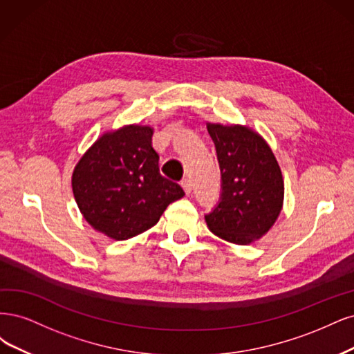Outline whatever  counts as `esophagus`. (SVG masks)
<instances>
[{
	"mask_svg": "<svg viewBox=\"0 0 354 354\" xmlns=\"http://www.w3.org/2000/svg\"><path fill=\"white\" fill-rule=\"evenodd\" d=\"M180 187L184 188V191H185L187 196H189V194H191V189H192V185H191V180H189L188 178H185V179H182V180H180Z\"/></svg>",
	"mask_w": 354,
	"mask_h": 354,
	"instance_id": "esophagus-1",
	"label": "esophagus"
}]
</instances>
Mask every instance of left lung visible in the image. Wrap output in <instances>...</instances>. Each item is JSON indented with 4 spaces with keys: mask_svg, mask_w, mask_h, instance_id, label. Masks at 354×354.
Masks as SVG:
<instances>
[{
    "mask_svg": "<svg viewBox=\"0 0 354 354\" xmlns=\"http://www.w3.org/2000/svg\"><path fill=\"white\" fill-rule=\"evenodd\" d=\"M222 176L221 200L209 214V230L239 245L263 236L278 219L283 179L270 147L243 124L207 123Z\"/></svg>",
    "mask_w": 354,
    "mask_h": 354,
    "instance_id": "8db88e82",
    "label": "left lung"
}]
</instances>
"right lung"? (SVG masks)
Here are the masks:
<instances>
[{
	"mask_svg": "<svg viewBox=\"0 0 354 354\" xmlns=\"http://www.w3.org/2000/svg\"><path fill=\"white\" fill-rule=\"evenodd\" d=\"M153 128L127 124L102 133L72 175L73 196L95 231L123 241L154 226L166 207L185 196L160 175Z\"/></svg>",
	"mask_w": 354,
	"mask_h": 354,
	"instance_id": "1",
	"label": "right lung"
}]
</instances>
